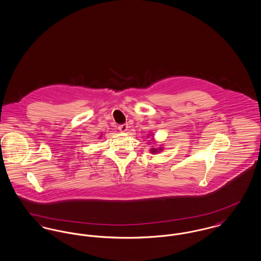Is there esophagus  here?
I'll list each match as a JSON object with an SVG mask.
<instances>
[{
	"instance_id": "34e87169",
	"label": "esophagus",
	"mask_w": 261,
	"mask_h": 261,
	"mask_svg": "<svg viewBox=\"0 0 261 261\" xmlns=\"http://www.w3.org/2000/svg\"><path fill=\"white\" fill-rule=\"evenodd\" d=\"M128 128H129V126H128V124H127V123L121 124L120 126L118 127V129L120 130L121 132H126V131L128 130Z\"/></svg>"
}]
</instances>
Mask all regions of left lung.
I'll list each match as a JSON object with an SVG mask.
<instances>
[{
  "label": "left lung",
  "instance_id": "8db88e82",
  "mask_svg": "<svg viewBox=\"0 0 261 261\" xmlns=\"http://www.w3.org/2000/svg\"><path fill=\"white\" fill-rule=\"evenodd\" d=\"M152 152H156V150H155V149H153V150H152Z\"/></svg>",
  "mask_w": 261,
  "mask_h": 261
}]
</instances>
